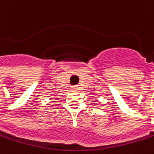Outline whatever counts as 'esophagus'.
<instances>
[{"label":"esophagus","mask_w":154,"mask_h":154,"mask_svg":"<svg viewBox=\"0 0 154 154\" xmlns=\"http://www.w3.org/2000/svg\"><path fill=\"white\" fill-rule=\"evenodd\" d=\"M72 90H78V87H76V86H73V87H72Z\"/></svg>","instance_id":"1"}]
</instances>
